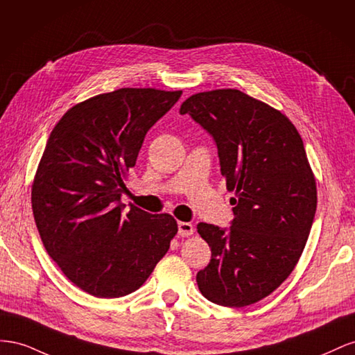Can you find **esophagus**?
Wrapping results in <instances>:
<instances>
[{"label":"esophagus","mask_w":355,"mask_h":355,"mask_svg":"<svg viewBox=\"0 0 355 355\" xmlns=\"http://www.w3.org/2000/svg\"><path fill=\"white\" fill-rule=\"evenodd\" d=\"M193 226L190 225V223H186V221H180L178 223V235L180 236H190L193 235Z\"/></svg>","instance_id":"1"}]
</instances>
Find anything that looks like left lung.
<instances>
[{"label": "left lung", "mask_w": 355, "mask_h": 355, "mask_svg": "<svg viewBox=\"0 0 355 355\" xmlns=\"http://www.w3.org/2000/svg\"><path fill=\"white\" fill-rule=\"evenodd\" d=\"M180 113L214 139L221 175L235 193L229 229L198 225L211 248L198 287L221 306L252 305L288 278L315 217L317 186L303 141L287 116L238 89L191 95Z\"/></svg>", "instance_id": "obj_1"}]
</instances>
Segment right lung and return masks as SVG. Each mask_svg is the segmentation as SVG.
<instances>
[{
    "instance_id": "obj_1",
    "label": "right lung",
    "mask_w": 355,
    "mask_h": 355,
    "mask_svg": "<svg viewBox=\"0 0 355 355\" xmlns=\"http://www.w3.org/2000/svg\"><path fill=\"white\" fill-rule=\"evenodd\" d=\"M181 90L123 87L69 108L50 134L31 202L44 248L64 275L95 297L144 284L177 235L169 214L120 202L146 134Z\"/></svg>"
}]
</instances>
